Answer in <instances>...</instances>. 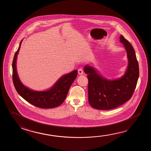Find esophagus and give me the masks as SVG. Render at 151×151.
<instances>
[{
	"instance_id": "esophagus-1",
	"label": "esophagus",
	"mask_w": 151,
	"mask_h": 151,
	"mask_svg": "<svg viewBox=\"0 0 151 151\" xmlns=\"http://www.w3.org/2000/svg\"><path fill=\"white\" fill-rule=\"evenodd\" d=\"M78 73L79 75H82L83 74V70L82 68H79L78 69Z\"/></svg>"
}]
</instances>
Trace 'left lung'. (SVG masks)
I'll return each mask as SVG.
<instances>
[{
    "instance_id": "8db88e82",
    "label": "left lung",
    "mask_w": 151,
    "mask_h": 151,
    "mask_svg": "<svg viewBox=\"0 0 151 151\" xmlns=\"http://www.w3.org/2000/svg\"><path fill=\"white\" fill-rule=\"evenodd\" d=\"M123 43L129 60V65L123 76L109 81L99 75L93 67H84L87 74L88 101L94 109L109 110L119 106L131 99L139 76V63L131 43L123 35L119 37Z\"/></svg>"
}]
</instances>
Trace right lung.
Returning <instances> with one entry per match:
<instances>
[{
    "label": "right lung",
    "mask_w": 151,
    "mask_h": 151,
    "mask_svg": "<svg viewBox=\"0 0 151 151\" xmlns=\"http://www.w3.org/2000/svg\"><path fill=\"white\" fill-rule=\"evenodd\" d=\"M22 41L12 61V81L15 89L24 99L35 106L42 109H51L58 106L64 102L72 83L76 78L78 71L75 70L62 77L52 88L47 91H34L21 83L18 76L16 62Z\"/></svg>",
    "instance_id": "obj_1"
}]
</instances>
